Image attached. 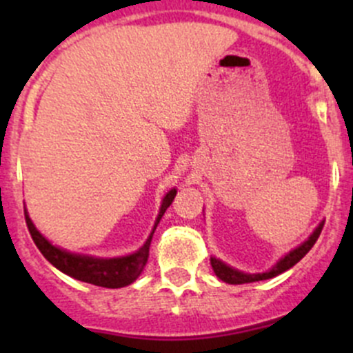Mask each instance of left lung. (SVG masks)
Segmentation results:
<instances>
[{
  "mask_svg": "<svg viewBox=\"0 0 353 353\" xmlns=\"http://www.w3.org/2000/svg\"><path fill=\"white\" fill-rule=\"evenodd\" d=\"M323 225H325V220H321V222H319V225L316 227L314 232H312L311 236L304 241V243L299 244L297 248H294L292 251H288L285 256H282V258H280L279 261L272 266V268L266 270V272H263V273H244V272H241V270L234 268V266H229L227 263H223L222 259H216L215 256H212V258H210V263H212V268H213V272H215V275L219 276L222 282L232 283V285H241V283H251V282H259V280L273 279V276L280 275V273L287 272V270H290L292 266L297 265V263L301 261V259L304 258L309 251H311V248L316 244L319 234H321Z\"/></svg>",
  "mask_w": 353,
  "mask_h": 353,
  "instance_id": "8db88e82",
  "label": "left lung"
}]
</instances>
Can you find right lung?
<instances>
[{"label":"right lung","instance_id":"add662e5","mask_svg":"<svg viewBox=\"0 0 353 353\" xmlns=\"http://www.w3.org/2000/svg\"><path fill=\"white\" fill-rule=\"evenodd\" d=\"M177 190H170L162 199V205H160V212L155 219V225L152 229L150 236L145 241V244L141 245L138 251L131 252L126 256H117V258H97V256H88V254H80V252H70L66 249L54 245L51 241L46 239L41 232L37 230V227L34 225V222L28 216V212L25 210V222H27L28 232H30L32 239H34L35 245L39 248V251L44 254V258L51 263L52 266L63 272L65 275L71 276L74 280H80V282L92 283V285L97 287H105V288H121L126 287L130 283H133L138 276L143 272L145 265L148 261V252H150V243L154 232L159 225L160 219L165 213V210L169 208L170 203L176 198Z\"/></svg>","mask_w":353,"mask_h":353}]
</instances>
